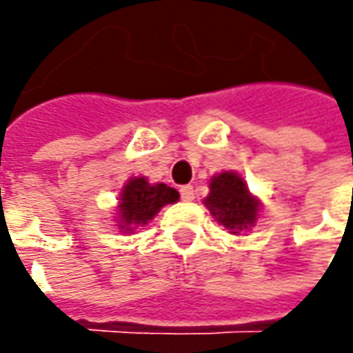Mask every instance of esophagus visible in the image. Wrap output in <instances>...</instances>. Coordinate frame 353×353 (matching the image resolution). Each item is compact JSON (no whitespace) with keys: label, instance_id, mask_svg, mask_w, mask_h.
Returning <instances> with one entry per match:
<instances>
[{"label":"esophagus","instance_id":"esophagus-1","mask_svg":"<svg viewBox=\"0 0 353 353\" xmlns=\"http://www.w3.org/2000/svg\"><path fill=\"white\" fill-rule=\"evenodd\" d=\"M181 196H183V200H186V202L194 200V188H192V186H183V188H181Z\"/></svg>","mask_w":353,"mask_h":353}]
</instances>
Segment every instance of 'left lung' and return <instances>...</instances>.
I'll list each match as a JSON object with an SVG mask.
<instances>
[{
	"label": "left lung",
	"mask_w": 353,
	"mask_h": 353,
	"mask_svg": "<svg viewBox=\"0 0 353 353\" xmlns=\"http://www.w3.org/2000/svg\"><path fill=\"white\" fill-rule=\"evenodd\" d=\"M208 186L210 192L204 198V206L218 224L224 225L228 234L241 236L257 224L261 200L251 194L239 172L222 170L212 176Z\"/></svg>",
	"instance_id": "obj_1"
}]
</instances>
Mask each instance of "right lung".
Masks as SVG:
<instances>
[{
    "label": "right lung",
    "mask_w": 353,
    "mask_h": 353,
    "mask_svg": "<svg viewBox=\"0 0 353 353\" xmlns=\"http://www.w3.org/2000/svg\"><path fill=\"white\" fill-rule=\"evenodd\" d=\"M179 190L165 183L151 184L147 176H131L119 190L116 225L121 234H135L139 225L149 224L163 206L179 202Z\"/></svg>",
    "instance_id": "obj_1"
}]
</instances>
